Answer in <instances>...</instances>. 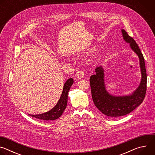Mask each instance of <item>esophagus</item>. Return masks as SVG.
Listing matches in <instances>:
<instances>
[{"label": "esophagus", "instance_id": "34e87169", "mask_svg": "<svg viewBox=\"0 0 155 155\" xmlns=\"http://www.w3.org/2000/svg\"><path fill=\"white\" fill-rule=\"evenodd\" d=\"M84 75V72L82 71H78L77 72V77L78 78H82Z\"/></svg>", "mask_w": 155, "mask_h": 155}]
</instances>
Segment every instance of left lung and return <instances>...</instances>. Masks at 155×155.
<instances>
[{
	"label": "left lung",
	"mask_w": 155,
	"mask_h": 155,
	"mask_svg": "<svg viewBox=\"0 0 155 155\" xmlns=\"http://www.w3.org/2000/svg\"><path fill=\"white\" fill-rule=\"evenodd\" d=\"M124 40L130 44L131 49L139 56L142 79L140 85L132 94L124 96H114L106 90L104 83V73L102 66L95 69L96 74L90 77L91 94L94 105L103 114L110 117L126 115L140 105L145 96L147 91V73L143 56L134 38L124 30H121Z\"/></svg>",
	"instance_id": "8db88e82"
}]
</instances>
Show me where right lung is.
Listing matches in <instances>:
<instances>
[{
	"label": "right lung",
	"instance_id": "add662e5",
	"mask_svg": "<svg viewBox=\"0 0 155 155\" xmlns=\"http://www.w3.org/2000/svg\"><path fill=\"white\" fill-rule=\"evenodd\" d=\"M73 83L74 80L72 78H69L68 80L66 81V82L64 83L62 93L59 101L58 102L56 105L51 110H50V111L39 115L29 114V115L34 118L45 121H53L59 118L62 115L66 107H67L68 93Z\"/></svg>",
	"mask_w": 155,
	"mask_h": 155
}]
</instances>
